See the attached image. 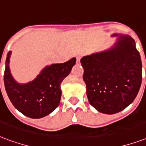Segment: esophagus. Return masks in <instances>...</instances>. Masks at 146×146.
<instances>
[{
  "label": "esophagus",
  "mask_w": 146,
  "mask_h": 146,
  "mask_svg": "<svg viewBox=\"0 0 146 146\" xmlns=\"http://www.w3.org/2000/svg\"><path fill=\"white\" fill-rule=\"evenodd\" d=\"M80 56H76V62L80 63Z\"/></svg>",
  "instance_id": "34e87169"
}]
</instances>
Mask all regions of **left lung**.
Instances as JSON below:
<instances>
[{"mask_svg":"<svg viewBox=\"0 0 146 146\" xmlns=\"http://www.w3.org/2000/svg\"><path fill=\"white\" fill-rule=\"evenodd\" d=\"M80 62L88 100L99 112L117 113L135 100L142 83V61L131 36L118 35L113 48Z\"/></svg>","mask_w":146,"mask_h":146,"instance_id":"1","label":"left lung"}]
</instances>
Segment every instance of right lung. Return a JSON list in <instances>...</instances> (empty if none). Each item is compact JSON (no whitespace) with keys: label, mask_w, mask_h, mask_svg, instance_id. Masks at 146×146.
I'll list each match as a JSON object with an SVG mask.
<instances>
[{"label":"right lung","mask_w":146,"mask_h":146,"mask_svg":"<svg viewBox=\"0 0 146 146\" xmlns=\"http://www.w3.org/2000/svg\"><path fill=\"white\" fill-rule=\"evenodd\" d=\"M11 53L7 55L4 82L12 104L21 113L32 119L44 117L52 113L60 104V84L75 65V57L66 63L46 66L34 80L19 84L13 79L9 69Z\"/></svg>","instance_id":"right-lung-1"}]
</instances>
